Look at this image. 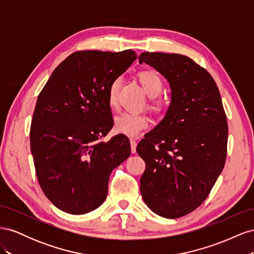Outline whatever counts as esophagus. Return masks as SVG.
Here are the masks:
<instances>
[{"instance_id": "34e87169", "label": "esophagus", "mask_w": 254, "mask_h": 254, "mask_svg": "<svg viewBox=\"0 0 254 254\" xmlns=\"http://www.w3.org/2000/svg\"><path fill=\"white\" fill-rule=\"evenodd\" d=\"M130 146H131V151L132 153L135 152V148H136V141L134 139L130 140Z\"/></svg>"}]
</instances>
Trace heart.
Segmentation results:
<instances>
[{
	"label": "heart",
	"instance_id": "1",
	"mask_svg": "<svg viewBox=\"0 0 254 254\" xmlns=\"http://www.w3.org/2000/svg\"><path fill=\"white\" fill-rule=\"evenodd\" d=\"M139 80L145 93L149 97H157L162 92L163 84L156 72L143 71L139 74ZM120 84L121 78H115L109 86L108 95H107V103H108L111 108H114L115 105H117V97ZM149 108L155 112H160L162 110V104L160 102H153L149 105ZM148 126L149 119L144 114L123 113L115 118L113 123L114 131L127 136H135Z\"/></svg>",
	"mask_w": 254,
	"mask_h": 254
}]
</instances>
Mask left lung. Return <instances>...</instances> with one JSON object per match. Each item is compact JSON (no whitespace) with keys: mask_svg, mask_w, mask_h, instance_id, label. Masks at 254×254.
Returning <instances> with one entry per match:
<instances>
[{"mask_svg":"<svg viewBox=\"0 0 254 254\" xmlns=\"http://www.w3.org/2000/svg\"><path fill=\"white\" fill-rule=\"evenodd\" d=\"M139 61L155 67L172 89L165 118L136 146L146 164L141 194L152 212L179 218L205 200L224 170L227 115L215 80L194 60L145 52Z\"/></svg>","mask_w":254,"mask_h":254,"instance_id":"obj_1","label":"left lung"}]
</instances>
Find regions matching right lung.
Masks as SVG:
<instances>
[{
	"label": "right lung",
	"instance_id": "right-lung-1",
	"mask_svg": "<svg viewBox=\"0 0 254 254\" xmlns=\"http://www.w3.org/2000/svg\"><path fill=\"white\" fill-rule=\"evenodd\" d=\"M137 58L134 51H78L61 63L38 96L30 151L44 195L59 210L86 214L108 194L111 172L130 156L124 134L102 139L113 127L110 83Z\"/></svg>",
	"mask_w": 254,
	"mask_h": 254
}]
</instances>
